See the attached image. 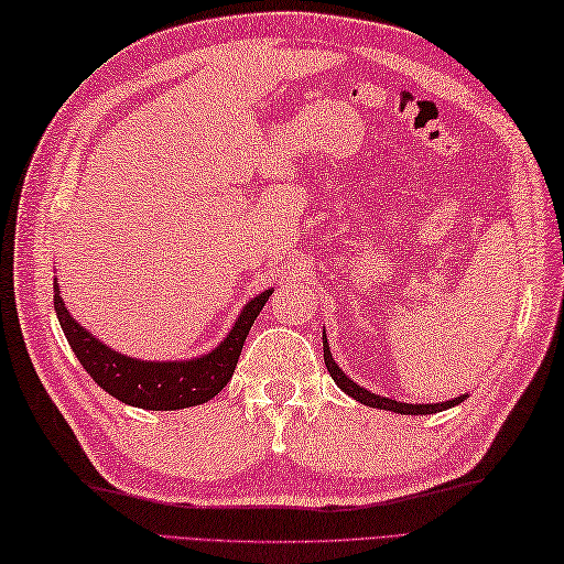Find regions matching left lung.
Listing matches in <instances>:
<instances>
[{
	"label": "left lung",
	"instance_id": "1",
	"mask_svg": "<svg viewBox=\"0 0 564 564\" xmlns=\"http://www.w3.org/2000/svg\"><path fill=\"white\" fill-rule=\"evenodd\" d=\"M322 349H325V366L329 370V376L334 378V382H337V386L346 394H349V398H354L356 402H361V404L378 406V410H388V412H394V414H436V412L448 410V406L460 404L467 398V394H460V398L448 400V402H441V404H406V402H398V400H390V398H380V394L358 386V382H354L337 364H334L325 332H322Z\"/></svg>",
	"mask_w": 564,
	"mask_h": 564
}]
</instances>
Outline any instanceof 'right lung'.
Returning <instances> with one entry per match:
<instances>
[{"instance_id": "add662e5", "label": "right lung", "mask_w": 564, "mask_h": 564, "mask_svg": "<svg viewBox=\"0 0 564 564\" xmlns=\"http://www.w3.org/2000/svg\"><path fill=\"white\" fill-rule=\"evenodd\" d=\"M53 291L59 327H63L72 351L79 358L84 370L116 400L152 412L184 410V406H196L213 400L230 382L247 334L273 293L263 291L257 297H251L239 313L230 334L210 354L188 358V361H142V358L118 354L97 337H91L67 313L63 297H59L57 281H53Z\"/></svg>"}]
</instances>
